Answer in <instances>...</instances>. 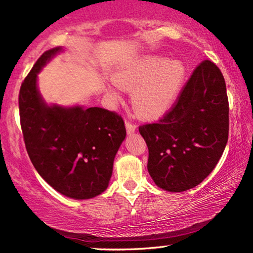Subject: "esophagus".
Instances as JSON below:
<instances>
[{
	"label": "esophagus",
	"instance_id": "1",
	"mask_svg": "<svg viewBox=\"0 0 253 253\" xmlns=\"http://www.w3.org/2000/svg\"><path fill=\"white\" fill-rule=\"evenodd\" d=\"M126 129H127V133H128V134H130V133H133L136 129L135 124H133L132 121L128 120V119H127V120H126Z\"/></svg>",
	"mask_w": 253,
	"mask_h": 253
}]
</instances>
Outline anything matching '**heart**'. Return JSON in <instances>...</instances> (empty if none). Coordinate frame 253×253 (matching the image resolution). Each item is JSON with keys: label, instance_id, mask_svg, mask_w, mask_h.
I'll return each instance as SVG.
<instances>
[{"label": "heart", "instance_id": "obj_1", "mask_svg": "<svg viewBox=\"0 0 253 253\" xmlns=\"http://www.w3.org/2000/svg\"><path fill=\"white\" fill-rule=\"evenodd\" d=\"M184 74L181 60L150 56L121 69L115 82L120 88L133 90L132 104L139 114L153 117L162 114L173 102Z\"/></svg>", "mask_w": 253, "mask_h": 253}]
</instances>
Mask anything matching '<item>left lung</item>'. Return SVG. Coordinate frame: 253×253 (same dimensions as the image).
<instances>
[{
  "label": "left lung",
  "instance_id": "left-lung-1",
  "mask_svg": "<svg viewBox=\"0 0 253 253\" xmlns=\"http://www.w3.org/2000/svg\"><path fill=\"white\" fill-rule=\"evenodd\" d=\"M229 107L221 71L196 66L175 106L157 123L139 126L149 147L147 170L168 191L196 187L213 171L228 140Z\"/></svg>",
  "mask_w": 253,
  "mask_h": 253
}]
</instances>
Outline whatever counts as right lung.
Instances as JSON below:
<instances>
[{"mask_svg": "<svg viewBox=\"0 0 253 253\" xmlns=\"http://www.w3.org/2000/svg\"><path fill=\"white\" fill-rule=\"evenodd\" d=\"M58 51L60 47L43 52L20 88L26 150L39 175L53 189L71 199H91L108 187L126 128L121 115L104 108L43 103L37 89V74Z\"/></svg>", "mask_w": 253, "mask_h": 253, "instance_id": "right-lung-1", "label": "right lung"}]
</instances>
